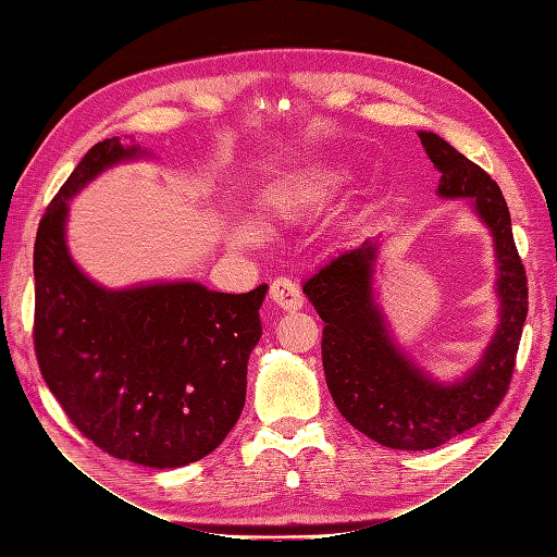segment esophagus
Returning a JSON list of instances; mask_svg holds the SVG:
<instances>
[{
    "mask_svg": "<svg viewBox=\"0 0 557 557\" xmlns=\"http://www.w3.org/2000/svg\"><path fill=\"white\" fill-rule=\"evenodd\" d=\"M269 297H272L274 305H278L283 311H297L305 305V295L297 288V283L285 276L272 281V285H269Z\"/></svg>",
    "mask_w": 557,
    "mask_h": 557,
    "instance_id": "1",
    "label": "esophagus"
}]
</instances>
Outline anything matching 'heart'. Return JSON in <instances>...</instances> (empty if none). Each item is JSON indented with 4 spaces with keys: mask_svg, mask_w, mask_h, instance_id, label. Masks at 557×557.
<instances>
[{
    "mask_svg": "<svg viewBox=\"0 0 557 557\" xmlns=\"http://www.w3.org/2000/svg\"><path fill=\"white\" fill-rule=\"evenodd\" d=\"M342 170L336 166H311V170L299 172L295 176L283 178L276 183L274 188H269L264 195V207L272 213H295L299 209H305L313 201L323 199L332 188H336L342 181ZM242 242H256L258 239V230L250 225H242L237 230Z\"/></svg>",
    "mask_w": 557,
    "mask_h": 557,
    "instance_id": "heart-1",
    "label": "heart"
}]
</instances>
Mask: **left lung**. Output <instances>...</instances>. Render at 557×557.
<instances>
[{
  "mask_svg": "<svg viewBox=\"0 0 557 557\" xmlns=\"http://www.w3.org/2000/svg\"><path fill=\"white\" fill-rule=\"evenodd\" d=\"M418 137L442 174L440 195L471 197L495 237L502 323L479 367L465 381L442 385L395 348L372 295V242L339 252L305 281L325 323L323 369L336 409L369 440L397 450L436 448L493 416L509 391L528 318V276L499 185L436 134Z\"/></svg>",
  "mask_w": 557,
  "mask_h": 557,
  "instance_id": "1",
  "label": "left lung"
}]
</instances>
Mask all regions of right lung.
Wrapping results in <instances>:
<instances>
[{
    "label": "right lung",
    "mask_w": 557,
    "mask_h": 557,
    "mask_svg": "<svg viewBox=\"0 0 557 557\" xmlns=\"http://www.w3.org/2000/svg\"><path fill=\"white\" fill-rule=\"evenodd\" d=\"M139 156L95 144L50 201L35 242V352L76 430L113 458L172 469L223 444L246 401L267 285L244 295L199 283L104 290L64 244L66 199L107 166Z\"/></svg>",
    "instance_id": "add662e5"
}]
</instances>
